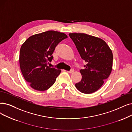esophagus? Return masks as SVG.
I'll return each instance as SVG.
<instances>
[{"label":"esophagus","mask_w":132,"mask_h":132,"mask_svg":"<svg viewBox=\"0 0 132 132\" xmlns=\"http://www.w3.org/2000/svg\"><path fill=\"white\" fill-rule=\"evenodd\" d=\"M68 73H73V72H74V70H73V69H72V70H71L70 71H67Z\"/></svg>","instance_id":"esophagus-1"}]
</instances>
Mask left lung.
Masks as SVG:
<instances>
[{"mask_svg": "<svg viewBox=\"0 0 132 132\" xmlns=\"http://www.w3.org/2000/svg\"><path fill=\"white\" fill-rule=\"evenodd\" d=\"M81 58L87 64L80 70L81 80L76 84L85 94L98 90L110 75L113 66L112 50L102 39L85 33H70Z\"/></svg>", "mask_w": 132, "mask_h": 132, "instance_id": "8db88e82", "label": "left lung"}]
</instances>
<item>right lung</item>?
I'll return each instance as SVG.
<instances>
[{"mask_svg": "<svg viewBox=\"0 0 132 132\" xmlns=\"http://www.w3.org/2000/svg\"><path fill=\"white\" fill-rule=\"evenodd\" d=\"M67 38L64 33L48 31L31 36L22 45L19 55L20 70L32 88L44 91L54 84L61 70L47 64L53 59L52 54L57 45Z\"/></svg>", "mask_w": 132, "mask_h": 132, "instance_id": "1", "label": "right lung"}]
</instances>
